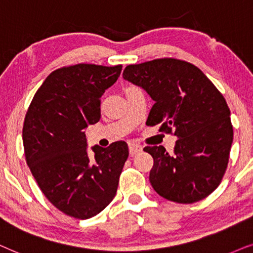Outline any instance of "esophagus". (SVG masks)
Returning <instances> with one entry per match:
<instances>
[{
  "label": "esophagus",
  "instance_id": "esophagus-1",
  "mask_svg": "<svg viewBox=\"0 0 253 253\" xmlns=\"http://www.w3.org/2000/svg\"><path fill=\"white\" fill-rule=\"evenodd\" d=\"M128 148H129V154L132 155V156L142 151V147H141L140 144H136V143H129Z\"/></svg>",
  "mask_w": 253,
  "mask_h": 253
}]
</instances>
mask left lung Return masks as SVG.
I'll return each mask as SVG.
<instances>
[{"instance_id":"1","label":"left lung","mask_w":253,"mask_h":253,"mask_svg":"<svg viewBox=\"0 0 253 253\" xmlns=\"http://www.w3.org/2000/svg\"><path fill=\"white\" fill-rule=\"evenodd\" d=\"M124 79L146 90L155 104L148 126L177 136L173 154L146 147L154 158L149 180L161 197L193 204L208 197L224 176L234 137L224 97L201 70L183 60L164 58L129 65Z\"/></svg>"}]
</instances>
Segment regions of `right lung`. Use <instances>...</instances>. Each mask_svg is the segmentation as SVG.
Masks as SVG:
<instances>
[{
	"mask_svg": "<svg viewBox=\"0 0 253 253\" xmlns=\"http://www.w3.org/2000/svg\"><path fill=\"white\" fill-rule=\"evenodd\" d=\"M123 66L79 63L54 70L36 92L23 126L26 163L40 190L69 216L85 220L116 197L128 147L117 141L92 147L84 129L100 119V97Z\"/></svg>",
	"mask_w": 253,
	"mask_h": 253,
	"instance_id": "1",
	"label": "right lung"
}]
</instances>
